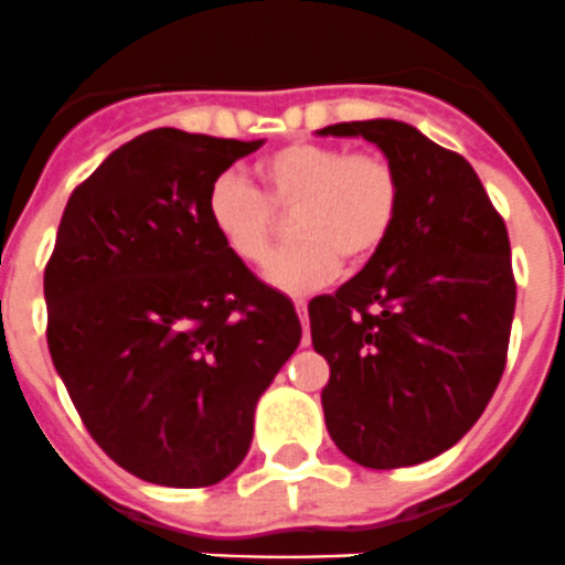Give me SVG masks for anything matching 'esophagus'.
<instances>
[{
    "label": "esophagus",
    "mask_w": 565,
    "mask_h": 565,
    "mask_svg": "<svg viewBox=\"0 0 565 565\" xmlns=\"http://www.w3.org/2000/svg\"><path fill=\"white\" fill-rule=\"evenodd\" d=\"M295 312H298V318H301L303 323V345H309V320H307V301H295Z\"/></svg>",
    "instance_id": "esophagus-1"
}]
</instances>
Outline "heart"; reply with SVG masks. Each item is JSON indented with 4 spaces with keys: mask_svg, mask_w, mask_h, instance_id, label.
Listing matches in <instances>:
<instances>
[{
    "mask_svg": "<svg viewBox=\"0 0 565 565\" xmlns=\"http://www.w3.org/2000/svg\"><path fill=\"white\" fill-rule=\"evenodd\" d=\"M264 194L245 177L220 174L205 211L222 245L245 264H264L278 236V213H292L301 238L267 264V281L284 292H309L332 281L340 258L360 267L383 250L403 205L394 162L377 151L332 143H289L256 169Z\"/></svg>",
    "mask_w": 565,
    "mask_h": 565,
    "instance_id": "heart-1",
    "label": "heart"
}]
</instances>
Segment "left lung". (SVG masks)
Returning a JSON list of instances; mask_svg holds the SVG:
<instances>
[{
    "label": "left lung",
    "instance_id": "1",
    "mask_svg": "<svg viewBox=\"0 0 565 565\" xmlns=\"http://www.w3.org/2000/svg\"><path fill=\"white\" fill-rule=\"evenodd\" d=\"M365 137L394 162L403 205L383 250L309 303L329 436L371 470L428 461L476 425L504 374L515 312L510 236L470 162L399 120Z\"/></svg>",
    "mask_w": 565,
    "mask_h": 565
}]
</instances>
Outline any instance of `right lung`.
Listing matches in <instances>:
<instances>
[{
  "mask_svg": "<svg viewBox=\"0 0 565 565\" xmlns=\"http://www.w3.org/2000/svg\"><path fill=\"white\" fill-rule=\"evenodd\" d=\"M264 140L154 129L70 196L44 267L47 345L89 436L162 487H211L301 343L292 301L207 222L213 180Z\"/></svg>",
  "mask_w": 565,
  "mask_h": 565,
  "instance_id": "right-lung-1",
  "label": "right lung"
}]
</instances>
